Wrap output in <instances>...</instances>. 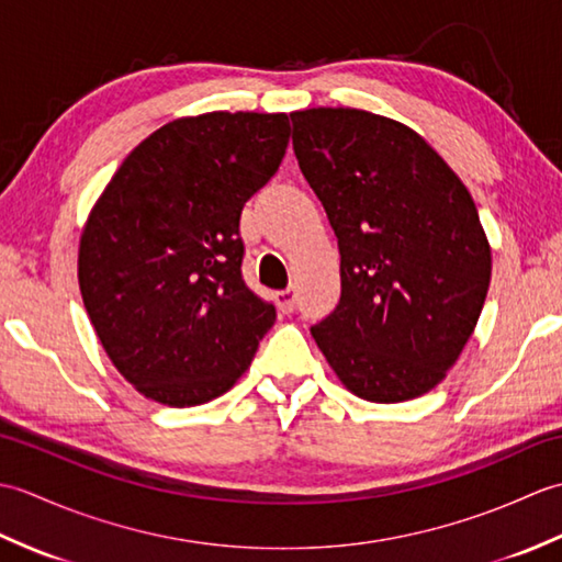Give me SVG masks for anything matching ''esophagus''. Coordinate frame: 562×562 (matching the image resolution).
Wrapping results in <instances>:
<instances>
[{
    "instance_id": "esophagus-1",
    "label": "esophagus",
    "mask_w": 562,
    "mask_h": 562,
    "mask_svg": "<svg viewBox=\"0 0 562 562\" xmlns=\"http://www.w3.org/2000/svg\"><path fill=\"white\" fill-rule=\"evenodd\" d=\"M274 304H278V308L282 314H292L296 308V290L294 288H288L282 292H274Z\"/></svg>"
}]
</instances>
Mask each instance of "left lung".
I'll return each mask as SVG.
<instances>
[{
	"instance_id": "left-lung-1",
	"label": "left lung",
	"mask_w": 562,
	"mask_h": 562,
	"mask_svg": "<svg viewBox=\"0 0 562 562\" xmlns=\"http://www.w3.org/2000/svg\"><path fill=\"white\" fill-rule=\"evenodd\" d=\"M290 117L296 161L340 248V302L312 336L355 396H423L469 342L491 284L473 198L396 121L355 109Z\"/></svg>"
}]
</instances>
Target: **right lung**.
Instances as JSON below:
<instances>
[{"instance_id": "obj_1", "label": "right lung", "mask_w": 562, "mask_h": 562, "mask_svg": "<svg viewBox=\"0 0 562 562\" xmlns=\"http://www.w3.org/2000/svg\"><path fill=\"white\" fill-rule=\"evenodd\" d=\"M284 113L159 127L123 161L79 244V288L130 384L173 408L222 396L274 324L244 282L241 210L280 169Z\"/></svg>"}]
</instances>
